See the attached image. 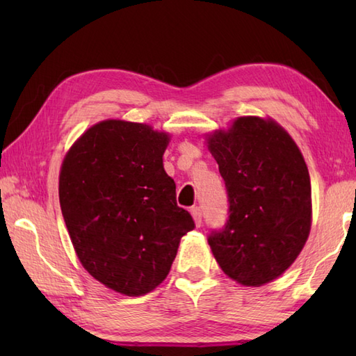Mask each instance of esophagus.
Returning <instances> with one entry per match:
<instances>
[{
    "mask_svg": "<svg viewBox=\"0 0 356 356\" xmlns=\"http://www.w3.org/2000/svg\"><path fill=\"white\" fill-rule=\"evenodd\" d=\"M191 214H193V218H194L195 225L200 226L202 225V209L199 207H193L191 208Z\"/></svg>",
    "mask_w": 356,
    "mask_h": 356,
    "instance_id": "obj_1",
    "label": "esophagus"
}]
</instances>
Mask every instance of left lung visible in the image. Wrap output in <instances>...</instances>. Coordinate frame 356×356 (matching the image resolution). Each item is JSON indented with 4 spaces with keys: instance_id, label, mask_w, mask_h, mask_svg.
<instances>
[{
    "instance_id": "1",
    "label": "left lung",
    "mask_w": 356,
    "mask_h": 356,
    "mask_svg": "<svg viewBox=\"0 0 356 356\" xmlns=\"http://www.w3.org/2000/svg\"><path fill=\"white\" fill-rule=\"evenodd\" d=\"M228 194V220L208 243L225 274L245 286L282 275L303 249L312 218L311 177L282 127L238 118L209 138Z\"/></svg>"
}]
</instances>
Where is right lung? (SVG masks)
<instances>
[{"instance_id": "1", "label": "right lung", "mask_w": 356, "mask_h": 356, "mask_svg": "<svg viewBox=\"0 0 356 356\" xmlns=\"http://www.w3.org/2000/svg\"><path fill=\"white\" fill-rule=\"evenodd\" d=\"M168 140L149 125L104 120L74 143L59 176L64 222L82 266L128 297L163 282L180 238L195 228L163 170Z\"/></svg>"}]
</instances>
